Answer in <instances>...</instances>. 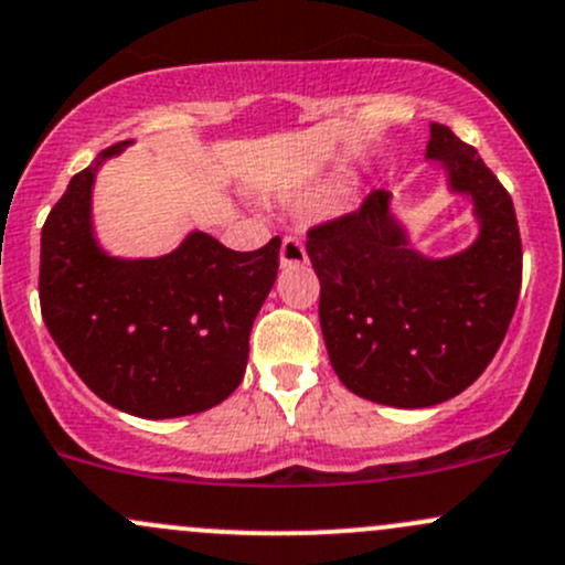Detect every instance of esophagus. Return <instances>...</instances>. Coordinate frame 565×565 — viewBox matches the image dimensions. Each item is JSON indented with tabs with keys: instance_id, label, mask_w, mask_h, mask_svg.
Masks as SVG:
<instances>
[{
	"instance_id": "obj_1",
	"label": "esophagus",
	"mask_w": 565,
	"mask_h": 565,
	"mask_svg": "<svg viewBox=\"0 0 565 565\" xmlns=\"http://www.w3.org/2000/svg\"><path fill=\"white\" fill-rule=\"evenodd\" d=\"M308 263V254L306 246L298 235H284L281 241V265L284 267H292V265H306Z\"/></svg>"
}]
</instances>
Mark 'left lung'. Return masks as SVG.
Listing matches in <instances>:
<instances>
[{
	"instance_id": "1",
	"label": "left lung",
	"mask_w": 565,
	"mask_h": 565,
	"mask_svg": "<svg viewBox=\"0 0 565 565\" xmlns=\"http://www.w3.org/2000/svg\"><path fill=\"white\" fill-rule=\"evenodd\" d=\"M425 157L473 200L479 237L466 252H414L384 189L306 241L332 371L354 395L397 408L436 406L471 387L507 335L522 284L512 198L477 148L433 124Z\"/></svg>"
}]
</instances>
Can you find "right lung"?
Returning <instances> with one entry per match:
<instances>
[{"label": "right lung", "mask_w": 565, "mask_h": 565, "mask_svg": "<svg viewBox=\"0 0 565 565\" xmlns=\"http://www.w3.org/2000/svg\"><path fill=\"white\" fill-rule=\"evenodd\" d=\"M105 148L73 175L40 241L45 328L88 390L142 419L205 412L246 373L248 332L276 281L281 237L233 252L192 233L175 252L118 259L97 246L92 186Z\"/></svg>", "instance_id": "right-lung-1"}]
</instances>
